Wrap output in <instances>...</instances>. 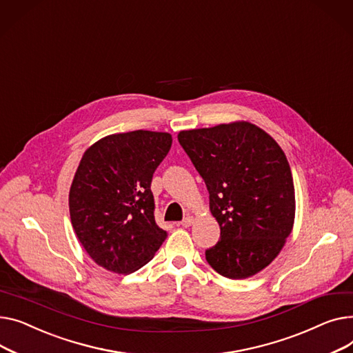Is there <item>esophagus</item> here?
Returning <instances> with one entry per match:
<instances>
[{
    "mask_svg": "<svg viewBox=\"0 0 353 353\" xmlns=\"http://www.w3.org/2000/svg\"><path fill=\"white\" fill-rule=\"evenodd\" d=\"M192 223H194V216H186V218H183V219L179 222V225L183 226V228H188V226H191Z\"/></svg>",
    "mask_w": 353,
    "mask_h": 353,
    "instance_id": "obj_1",
    "label": "esophagus"
}]
</instances>
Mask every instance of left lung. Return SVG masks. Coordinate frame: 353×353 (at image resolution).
Here are the masks:
<instances>
[{
    "instance_id": "1",
    "label": "left lung",
    "mask_w": 353,
    "mask_h": 353,
    "mask_svg": "<svg viewBox=\"0 0 353 353\" xmlns=\"http://www.w3.org/2000/svg\"><path fill=\"white\" fill-rule=\"evenodd\" d=\"M178 141L205 181L221 228L206 261L230 279L258 274L278 256L294 226V178L283 151L245 121L181 131Z\"/></svg>"
}]
</instances>
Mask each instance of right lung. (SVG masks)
I'll use <instances>...</instances> for the list:
<instances>
[{"label": "right lung", "mask_w": 353, "mask_h": 353, "mask_svg": "<svg viewBox=\"0 0 353 353\" xmlns=\"http://www.w3.org/2000/svg\"><path fill=\"white\" fill-rule=\"evenodd\" d=\"M171 145L168 132L138 130L102 138L82 155L70 190L71 223L107 271H138L167 239L155 222L151 182Z\"/></svg>", "instance_id": "right-lung-1"}]
</instances>
